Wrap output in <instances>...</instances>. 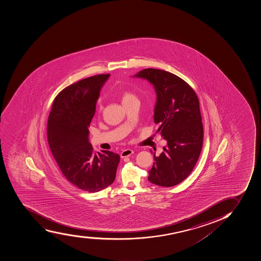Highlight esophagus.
Wrapping results in <instances>:
<instances>
[{"instance_id":"1","label":"esophagus","mask_w":261,"mask_h":261,"mask_svg":"<svg viewBox=\"0 0 261 261\" xmlns=\"http://www.w3.org/2000/svg\"><path fill=\"white\" fill-rule=\"evenodd\" d=\"M133 153H134V151H133L132 149H125V150L121 151V153H120V156L122 158H127V156L132 155Z\"/></svg>"}]
</instances>
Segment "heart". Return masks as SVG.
Segmentation results:
<instances>
[{"label":"heart","instance_id":"1","mask_svg":"<svg viewBox=\"0 0 261 261\" xmlns=\"http://www.w3.org/2000/svg\"><path fill=\"white\" fill-rule=\"evenodd\" d=\"M134 99H137V98L135 94H132L130 92L124 91L123 92L122 94H121V101H122V103H128L129 101L134 100ZM99 110L101 109L100 105L99 106Z\"/></svg>","mask_w":261,"mask_h":261}]
</instances>
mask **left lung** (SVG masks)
<instances>
[{"instance_id": "left-lung-1", "label": "left lung", "mask_w": 261, "mask_h": 261, "mask_svg": "<svg viewBox=\"0 0 261 261\" xmlns=\"http://www.w3.org/2000/svg\"><path fill=\"white\" fill-rule=\"evenodd\" d=\"M134 77L153 85L156 93L154 122L167 141L160 155H154L148 180L162 187L177 185L195 167L203 141V127L199 100L193 88L167 71L146 68Z\"/></svg>"}]
</instances>
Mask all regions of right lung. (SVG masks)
Here are the masks:
<instances>
[{
	"instance_id": "obj_1",
	"label": "right lung",
	"mask_w": 261,
	"mask_h": 261,
	"mask_svg": "<svg viewBox=\"0 0 261 261\" xmlns=\"http://www.w3.org/2000/svg\"><path fill=\"white\" fill-rule=\"evenodd\" d=\"M110 73L80 80L54 99L47 120L50 150L66 179L81 190L96 193L113 184L120 155L109 150L95 153L89 127L97 99Z\"/></svg>"
}]
</instances>
